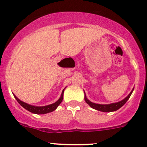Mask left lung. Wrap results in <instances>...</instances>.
<instances>
[{
  "instance_id": "1",
  "label": "left lung",
  "mask_w": 147,
  "mask_h": 147,
  "mask_svg": "<svg viewBox=\"0 0 147 147\" xmlns=\"http://www.w3.org/2000/svg\"><path fill=\"white\" fill-rule=\"evenodd\" d=\"M133 89L131 91V92L128 94V96L127 97H125L124 100H122L121 101L118 102H115V103H111V104H108V105H101V104H96V103H94L92 102L89 101L88 99L86 98V96L85 94V101L87 104L90 105V107H92V108L95 110H97V111H100L102 112H112L115 111H117L118 109H119L121 107H122L123 105H125L126 102L129 100V96H131L132 93L133 92Z\"/></svg>"
}]
</instances>
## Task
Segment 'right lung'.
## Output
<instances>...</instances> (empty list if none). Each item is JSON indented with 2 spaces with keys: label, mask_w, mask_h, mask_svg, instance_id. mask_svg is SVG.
Listing matches in <instances>:
<instances>
[{
  "label": "right lung",
  "mask_w": 147,
  "mask_h": 147,
  "mask_svg": "<svg viewBox=\"0 0 147 147\" xmlns=\"http://www.w3.org/2000/svg\"><path fill=\"white\" fill-rule=\"evenodd\" d=\"M64 89L62 91L61 95L60 98L59 99L58 101H56L55 102L53 103V104H51V105H45V106H34V105H31L29 104H27V103L21 101L15 95H14L15 99L17 100V101L20 103V105L21 106H22L25 109H26L28 111L31 112L33 113H36V114H45V113H50V112H52L53 111H55L56 108H58L59 105L61 104V102L63 100V96H64Z\"/></svg>",
  "instance_id": "1"
}]
</instances>
